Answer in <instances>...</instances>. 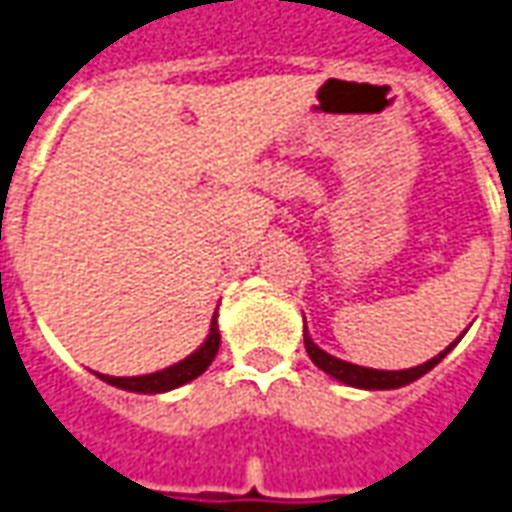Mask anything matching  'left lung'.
Returning <instances> with one entry per match:
<instances>
[{
    "label": "left lung",
    "mask_w": 512,
    "mask_h": 512,
    "mask_svg": "<svg viewBox=\"0 0 512 512\" xmlns=\"http://www.w3.org/2000/svg\"><path fill=\"white\" fill-rule=\"evenodd\" d=\"M465 333V330H462ZM305 350H308V356H311V361H314L316 367L322 370V373H328L330 378H336V381H342V384H347V387H356V389H398V387H406V384H412V381H417L420 375H426L429 370H434L443 358L454 350V344L460 342H451L443 350V353H437L434 358H429V361H423V364H417V367H409V370H373V367H358V364H350V361H342V358L330 356V353H325L319 344L311 339V333H308V328H305Z\"/></svg>",
    "instance_id": "left-lung-1"
}]
</instances>
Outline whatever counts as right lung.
Returning a JSON list of instances; mask_svg holds the SVG:
<instances>
[{"label": "right lung", "mask_w": 512, "mask_h": 512, "mask_svg": "<svg viewBox=\"0 0 512 512\" xmlns=\"http://www.w3.org/2000/svg\"><path fill=\"white\" fill-rule=\"evenodd\" d=\"M221 347V330H218V316L212 314L210 322V333L207 339L201 342L198 350H193L190 356L170 364L165 370L151 375H134V378H114V375H100V381H106L111 387L117 389H128V392H139V395H159V392H170V389L184 387L190 384L193 378L204 373L207 367L212 364V358L218 353Z\"/></svg>", "instance_id": "right-lung-1"}]
</instances>
